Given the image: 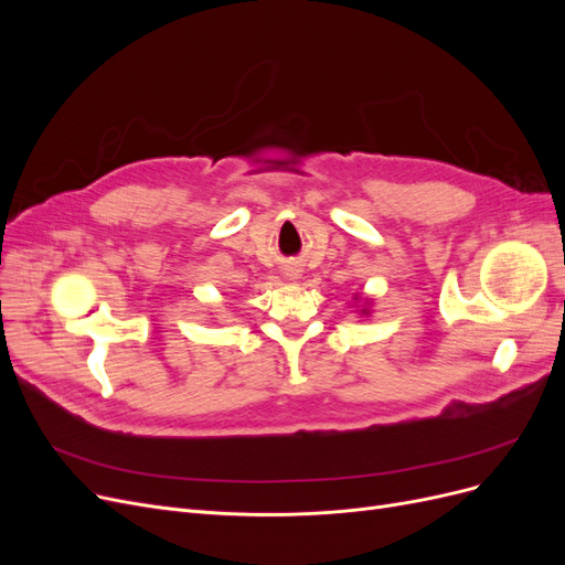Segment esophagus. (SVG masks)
<instances>
[{
	"label": "esophagus",
	"instance_id": "esophagus-1",
	"mask_svg": "<svg viewBox=\"0 0 565 565\" xmlns=\"http://www.w3.org/2000/svg\"><path fill=\"white\" fill-rule=\"evenodd\" d=\"M285 276H287L289 280H297V278L301 276V268H299V266H287V268H285Z\"/></svg>",
	"mask_w": 565,
	"mask_h": 565
}]
</instances>
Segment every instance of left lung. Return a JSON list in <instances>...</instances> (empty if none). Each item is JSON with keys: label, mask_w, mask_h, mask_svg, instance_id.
Segmentation results:
<instances>
[{"label": "left lung", "mask_w": 565, "mask_h": 565, "mask_svg": "<svg viewBox=\"0 0 565 565\" xmlns=\"http://www.w3.org/2000/svg\"><path fill=\"white\" fill-rule=\"evenodd\" d=\"M353 301H355V309L361 311V316H370V306H372V299H370V297L353 295Z\"/></svg>", "instance_id": "obj_1"}]
</instances>
